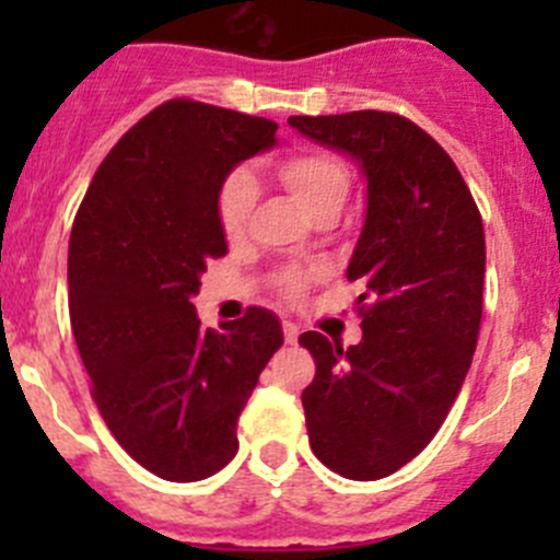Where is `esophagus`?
I'll list each match as a JSON object with an SVG mask.
<instances>
[{"label":"esophagus","mask_w":560,"mask_h":560,"mask_svg":"<svg viewBox=\"0 0 560 560\" xmlns=\"http://www.w3.org/2000/svg\"><path fill=\"white\" fill-rule=\"evenodd\" d=\"M298 336H301V327H298L295 322H284V338H287V343H295Z\"/></svg>","instance_id":"1"}]
</instances>
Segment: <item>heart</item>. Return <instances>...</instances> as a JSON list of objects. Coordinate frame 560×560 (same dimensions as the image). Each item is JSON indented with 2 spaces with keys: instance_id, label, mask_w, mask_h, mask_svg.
I'll use <instances>...</instances> for the list:
<instances>
[{
  "instance_id": "heart-1",
  "label": "heart",
  "mask_w": 560,
  "mask_h": 560,
  "mask_svg": "<svg viewBox=\"0 0 560 560\" xmlns=\"http://www.w3.org/2000/svg\"><path fill=\"white\" fill-rule=\"evenodd\" d=\"M279 178L308 217H316L325 208H341L349 195L347 165L327 151H303V154L287 156L279 162ZM257 200L259 180L248 167H238L222 180L217 195V213L224 235H238L246 228ZM306 279L308 276L301 270H287L279 279V287L287 298H295Z\"/></svg>"
}]
</instances>
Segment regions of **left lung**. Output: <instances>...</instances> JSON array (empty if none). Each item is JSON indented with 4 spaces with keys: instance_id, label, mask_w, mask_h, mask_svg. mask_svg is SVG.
<instances>
[{
    "instance_id": "8db88e82",
    "label": "left lung",
    "mask_w": 560,
    "mask_h": 560,
    "mask_svg": "<svg viewBox=\"0 0 560 560\" xmlns=\"http://www.w3.org/2000/svg\"><path fill=\"white\" fill-rule=\"evenodd\" d=\"M365 178V222L347 279L363 287V341L308 330L316 376L303 389L308 442L336 474L389 477L428 447L453 409L482 319L485 230L447 151L385 110L290 116Z\"/></svg>"
}]
</instances>
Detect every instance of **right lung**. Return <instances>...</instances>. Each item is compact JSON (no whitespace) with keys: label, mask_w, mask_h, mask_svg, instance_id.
I'll list each match as a JSON object with an SVG mask.
<instances>
[{"label":"right lung","mask_w":560,"mask_h":560,"mask_svg":"<svg viewBox=\"0 0 560 560\" xmlns=\"http://www.w3.org/2000/svg\"><path fill=\"white\" fill-rule=\"evenodd\" d=\"M276 124L171 100L105 156L67 254L70 322L116 442L167 482H197L238 453V417L284 343L268 308L222 330L191 298L228 254L217 195L235 165L276 145Z\"/></svg>","instance_id":"add662e5"}]
</instances>
